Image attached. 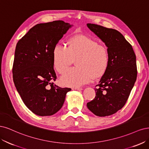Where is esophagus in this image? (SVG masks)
Listing matches in <instances>:
<instances>
[{"mask_svg":"<svg viewBox=\"0 0 149 149\" xmlns=\"http://www.w3.org/2000/svg\"><path fill=\"white\" fill-rule=\"evenodd\" d=\"M72 89H73V90H82V88H80V87H75V88H73Z\"/></svg>","mask_w":149,"mask_h":149,"instance_id":"obj_1","label":"esophagus"}]
</instances>
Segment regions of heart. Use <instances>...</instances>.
Masks as SVG:
<instances>
[{"mask_svg":"<svg viewBox=\"0 0 149 149\" xmlns=\"http://www.w3.org/2000/svg\"><path fill=\"white\" fill-rule=\"evenodd\" d=\"M54 68L60 74L65 73L73 59L77 58V68L71 69L61 78L66 87H79L91 82L106 72L109 63V54L106 47L87 36L70 37L68 46L57 44L53 49Z\"/></svg>","mask_w":149,"mask_h":149,"instance_id":"heart-1","label":"heart"}]
</instances>
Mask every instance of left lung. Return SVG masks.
I'll return each instance as SVG.
<instances>
[{
  "label": "left lung",
  "mask_w": 149,
  "mask_h": 149,
  "mask_svg": "<svg viewBox=\"0 0 149 149\" xmlns=\"http://www.w3.org/2000/svg\"><path fill=\"white\" fill-rule=\"evenodd\" d=\"M87 25L105 43L109 54L108 68L96 85L95 98L87 106L96 116H109L124 106L136 82V55L131 45L118 31L96 24Z\"/></svg>",
  "instance_id": "obj_1"
}]
</instances>
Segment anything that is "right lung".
Listing matches in <instances>:
<instances>
[{"instance_id": "obj_1", "label": "right lung", "mask_w": 149, "mask_h": 149, "mask_svg": "<svg viewBox=\"0 0 149 149\" xmlns=\"http://www.w3.org/2000/svg\"><path fill=\"white\" fill-rule=\"evenodd\" d=\"M70 25L62 20L37 24L17 42L13 80L26 107L38 116H51L63 105L70 88L54 84L53 49Z\"/></svg>"}]
</instances>
